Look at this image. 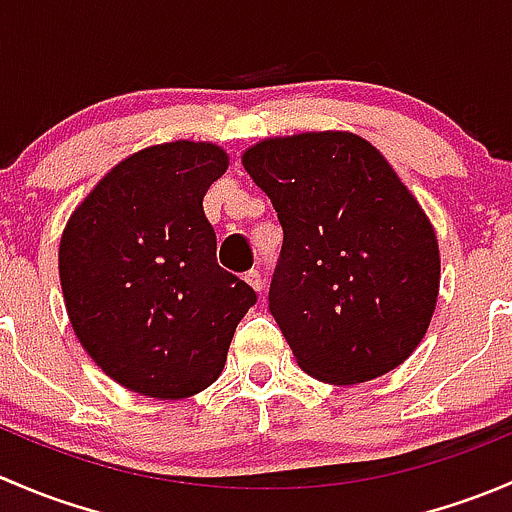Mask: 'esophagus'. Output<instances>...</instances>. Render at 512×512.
<instances>
[{
    "instance_id": "1",
    "label": "esophagus",
    "mask_w": 512,
    "mask_h": 512,
    "mask_svg": "<svg viewBox=\"0 0 512 512\" xmlns=\"http://www.w3.org/2000/svg\"><path fill=\"white\" fill-rule=\"evenodd\" d=\"M245 282L250 285L255 292H262V287H265V280H262V275L257 270H250L245 272Z\"/></svg>"
}]
</instances>
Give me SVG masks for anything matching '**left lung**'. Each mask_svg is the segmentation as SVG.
I'll return each instance as SVG.
<instances>
[{
  "label": "left lung",
  "mask_w": 512,
  "mask_h": 512,
  "mask_svg": "<svg viewBox=\"0 0 512 512\" xmlns=\"http://www.w3.org/2000/svg\"><path fill=\"white\" fill-rule=\"evenodd\" d=\"M242 165L282 232L270 312L297 364L361 384L406 361L431 324L438 240L389 160L347 131L267 138Z\"/></svg>",
  "instance_id": "left-lung-1"
}]
</instances>
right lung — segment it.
<instances>
[{
    "mask_svg": "<svg viewBox=\"0 0 512 512\" xmlns=\"http://www.w3.org/2000/svg\"><path fill=\"white\" fill-rule=\"evenodd\" d=\"M225 170L227 153L213 143L143 148L103 175L64 227L59 277L71 327L128 391L173 401L208 389L257 302L218 265L203 210Z\"/></svg>",
    "mask_w": 512,
    "mask_h": 512,
    "instance_id": "1",
    "label": "right lung"
}]
</instances>
